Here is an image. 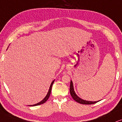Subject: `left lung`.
<instances>
[{
    "instance_id": "obj_1",
    "label": "left lung",
    "mask_w": 122,
    "mask_h": 122,
    "mask_svg": "<svg viewBox=\"0 0 122 122\" xmlns=\"http://www.w3.org/2000/svg\"><path fill=\"white\" fill-rule=\"evenodd\" d=\"M70 95H71V97L73 98V99H74V101H76V102H78V103L83 104V105H92V104H94L96 103L97 102H99L100 101H88L86 100H83V99L80 98L79 97H78L77 94H76L75 92H74V87H73V82L71 81H70Z\"/></svg>"
}]
</instances>
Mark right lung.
Masks as SVG:
<instances>
[{"instance_id":"add662e5","label":"right lung","mask_w":122,"mask_h":122,"mask_svg":"<svg viewBox=\"0 0 122 122\" xmlns=\"http://www.w3.org/2000/svg\"><path fill=\"white\" fill-rule=\"evenodd\" d=\"M54 81H55V80L53 81L51 83V86H50L49 91H48V93H47V94H46V96H45V97L44 98V99H42V100L41 101V102H39V103H36V104H35V105H29V106H38V105H41V104L44 103L45 102H46V101L47 100H48V98H49V97L50 95H51V90H52V87L53 84V83H54Z\"/></svg>"}]
</instances>
